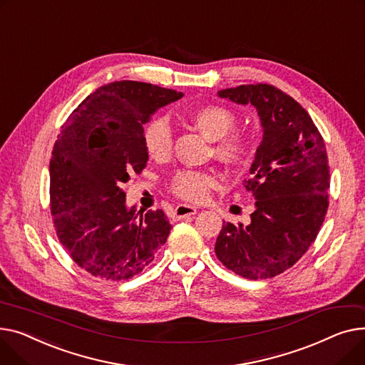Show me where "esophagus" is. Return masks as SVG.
Instances as JSON below:
<instances>
[{
  "mask_svg": "<svg viewBox=\"0 0 365 365\" xmlns=\"http://www.w3.org/2000/svg\"><path fill=\"white\" fill-rule=\"evenodd\" d=\"M195 213H197V209L192 207V206H188V205H178L174 210V218L177 220H181V218H185V217H191L195 215Z\"/></svg>",
  "mask_w": 365,
  "mask_h": 365,
  "instance_id": "esophagus-1",
  "label": "esophagus"
}]
</instances>
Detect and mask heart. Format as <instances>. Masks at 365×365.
Instances as JSON below:
<instances>
[{"instance_id":"heart-1","label":"heart","mask_w":365,"mask_h":365,"mask_svg":"<svg viewBox=\"0 0 365 365\" xmlns=\"http://www.w3.org/2000/svg\"><path fill=\"white\" fill-rule=\"evenodd\" d=\"M184 119L213 140V155L227 166L242 165L250 152V138L240 131H232L234 113L220 104H205L195 107L184 115ZM143 144L150 159L162 162L173 153V131L162 118L150 120L143 131ZM220 177L213 170L181 169L170 178V190L190 203H199L207 199L209 192L218 187Z\"/></svg>"}]
</instances>
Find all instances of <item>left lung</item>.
Returning <instances> with one entry per match:
<instances>
[{
    "mask_svg": "<svg viewBox=\"0 0 365 365\" xmlns=\"http://www.w3.org/2000/svg\"><path fill=\"white\" fill-rule=\"evenodd\" d=\"M218 96L255 106L264 137L243 182L256 199L250 224L224 222L215 253L237 275L265 280L301 259L324 222L330 187L324 140L304 107L274 85H239Z\"/></svg>",
    "mask_w": 365,
    "mask_h": 365,
    "instance_id": "obj_1",
    "label": "left lung"
}]
</instances>
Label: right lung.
Returning <instances> with one entry per match:
<instances>
[{
	"label": "right lung",
	"instance_id": "add662e5",
	"mask_svg": "<svg viewBox=\"0 0 365 365\" xmlns=\"http://www.w3.org/2000/svg\"><path fill=\"white\" fill-rule=\"evenodd\" d=\"M182 93L137 81L103 85L61 126L50 160V207L73 262L122 282L155 259L173 228L162 209L135 213L120 188L148 160L143 125Z\"/></svg>",
	"mask_w": 365,
	"mask_h": 365
}]
</instances>
